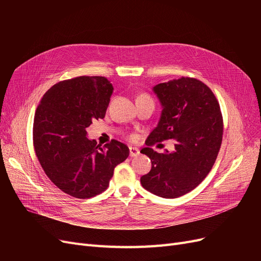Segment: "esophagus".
Listing matches in <instances>:
<instances>
[{
  "mask_svg": "<svg viewBox=\"0 0 261 261\" xmlns=\"http://www.w3.org/2000/svg\"><path fill=\"white\" fill-rule=\"evenodd\" d=\"M129 150H130V156L131 158H135V156H138L140 154V150L138 148L130 147Z\"/></svg>",
  "mask_w": 261,
  "mask_h": 261,
  "instance_id": "34e87169",
  "label": "esophagus"
}]
</instances>
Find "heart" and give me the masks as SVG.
<instances>
[{"instance_id": "heart-1", "label": "heart", "mask_w": 261, "mask_h": 261, "mask_svg": "<svg viewBox=\"0 0 261 261\" xmlns=\"http://www.w3.org/2000/svg\"><path fill=\"white\" fill-rule=\"evenodd\" d=\"M140 97H149V96H148L147 94H142V95L140 96ZM131 138H132V136H131Z\"/></svg>"}]
</instances>
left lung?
Listing matches in <instances>:
<instances>
[{"label": "left lung", "mask_w": 261, "mask_h": 261, "mask_svg": "<svg viewBox=\"0 0 261 261\" xmlns=\"http://www.w3.org/2000/svg\"><path fill=\"white\" fill-rule=\"evenodd\" d=\"M163 106L158 127L141 152L151 160L142 186L155 196L173 199L195 189L212 170L220 150L223 117L213 91L202 81L182 77L153 88ZM174 139L176 150L158 154L151 147Z\"/></svg>", "instance_id": "left-lung-1"}]
</instances>
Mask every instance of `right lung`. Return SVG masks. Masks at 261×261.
<instances>
[{"instance_id": "obj_1", "label": "right lung", "mask_w": 261, "mask_h": 261, "mask_svg": "<svg viewBox=\"0 0 261 261\" xmlns=\"http://www.w3.org/2000/svg\"><path fill=\"white\" fill-rule=\"evenodd\" d=\"M112 92L105 77L79 76L54 85L36 110V155L48 179L74 198L101 194L129 156V148L116 140L100 147L87 138L92 120L105 117Z\"/></svg>"}]
</instances>
